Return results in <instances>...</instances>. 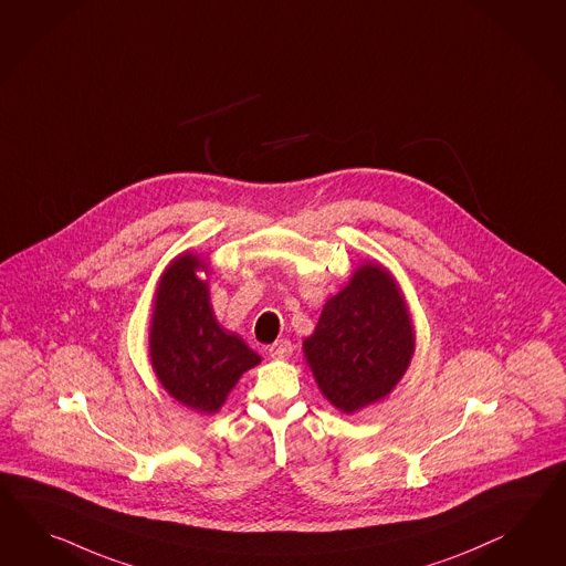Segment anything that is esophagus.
<instances>
[{
  "label": "esophagus",
  "mask_w": 566,
  "mask_h": 566,
  "mask_svg": "<svg viewBox=\"0 0 566 566\" xmlns=\"http://www.w3.org/2000/svg\"><path fill=\"white\" fill-rule=\"evenodd\" d=\"M268 352L274 359H289L292 356V344L289 339H277L276 344L268 347Z\"/></svg>",
  "instance_id": "esophagus-1"
}]
</instances>
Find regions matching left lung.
<instances>
[{
    "mask_svg": "<svg viewBox=\"0 0 566 566\" xmlns=\"http://www.w3.org/2000/svg\"><path fill=\"white\" fill-rule=\"evenodd\" d=\"M303 354L318 390L354 415L388 397L415 354L413 318L382 263L364 262L325 303Z\"/></svg>",
    "mask_w": 566,
    "mask_h": 566,
    "instance_id": "obj_1",
    "label": "left lung"
}]
</instances>
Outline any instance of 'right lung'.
<instances>
[{"instance_id":"1","label":"right lung","mask_w":566,"mask_h":566,"mask_svg":"<svg viewBox=\"0 0 566 566\" xmlns=\"http://www.w3.org/2000/svg\"><path fill=\"white\" fill-rule=\"evenodd\" d=\"M207 276L208 262L200 253L184 251L167 263L153 296L149 359L171 399L214 415L239 378L262 358L219 323Z\"/></svg>"}]
</instances>
